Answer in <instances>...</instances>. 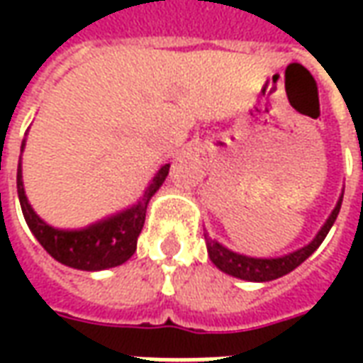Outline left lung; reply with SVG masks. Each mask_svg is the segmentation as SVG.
<instances>
[{
	"label": "left lung",
	"instance_id": "1",
	"mask_svg": "<svg viewBox=\"0 0 363 363\" xmlns=\"http://www.w3.org/2000/svg\"><path fill=\"white\" fill-rule=\"evenodd\" d=\"M340 206H342V196L338 198L335 210L328 216V220L325 221V225L319 229V233L315 235L311 243L305 245L297 251L284 255V257H276V259H255V257H247V255H239V252L229 251L228 247H223L218 243L216 239L206 237V247H208V255L216 267L220 268L221 272L229 274V276H235L241 280L249 281H270L276 278L286 276L291 270H296L303 260L311 257L313 252L319 249V245L325 241V237L333 228V223L336 221V216L340 212Z\"/></svg>",
	"mask_w": 363,
	"mask_h": 363
}]
</instances>
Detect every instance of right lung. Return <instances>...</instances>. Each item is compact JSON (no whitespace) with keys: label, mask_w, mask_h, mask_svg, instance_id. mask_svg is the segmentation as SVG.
Here are the masks:
<instances>
[{"label":"right lung","mask_w":363,"mask_h":363,"mask_svg":"<svg viewBox=\"0 0 363 363\" xmlns=\"http://www.w3.org/2000/svg\"><path fill=\"white\" fill-rule=\"evenodd\" d=\"M25 147V142H23ZM171 163H165L153 177V181L143 190V196L138 200V204L128 208L124 212H118L89 225L85 229H56L43 221L36 212L30 208L23 186V171L17 169V194H19L21 210L25 216L28 229L33 235L43 245L44 251L66 267L77 268V270H104V268L120 267L126 262L135 252L138 237L142 233L143 221H145V210L150 204L151 196L165 182L169 174Z\"/></svg>","instance_id":"1"}]
</instances>
